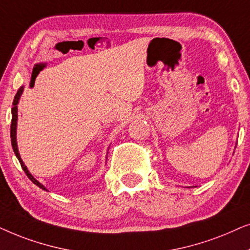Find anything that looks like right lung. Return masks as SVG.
<instances>
[{
	"label": "right lung",
	"mask_w": 250,
	"mask_h": 250,
	"mask_svg": "<svg viewBox=\"0 0 250 250\" xmlns=\"http://www.w3.org/2000/svg\"><path fill=\"white\" fill-rule=\"evenodd\" d=\"M22 92V86L21 88L18 89V91H17V94L15 96V99H13V107H12V120H11V130H10V137H11V145H12V148H13V152H15V154L17 158H18L19 162H21V166L22 168V170L25 171V174L27 175V177L31 179V181L34 183L35 185H38L40 188L42 189H45L44 186H43L41 183H39L36 179L33 177V176L29 174V171L27 170V168H26V166L24 165V162H22V160L21 158V155H19V152H18V147H17V141H16V127H17V118H18V115H17V104H18L19 102V98H21V95Z\"/></svg>",
	"instance_id": "add662e5"
}]
</instances>
